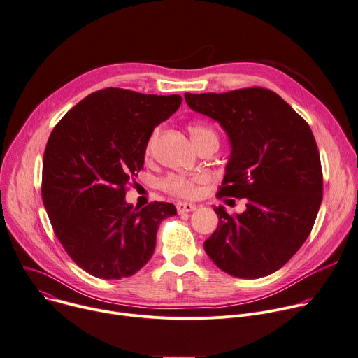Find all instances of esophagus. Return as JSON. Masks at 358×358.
<instances>
[{"label":"esophagus","mask_w":358,"mask_h":358,"mask_svg":"<svg viewBox=\"0 0 358 358\" xmlns=\"http://www.w3.org/2000/svg\"><path fill=\"white\" fill-rule=\"evenodd\" d=\"M177 211L180 213V214H182V213H189V211H194L197 208V206L196 204H191V203H177Z\"/></svg>","instance_id":"1"}]
</instances>
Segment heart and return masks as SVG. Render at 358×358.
<instances>
[{"mask_svg":"<svg viewBox=\"0 0 358 358\" xmlns=\"http://www.w3.org/2000/svg\"><path fill=\"white\" fill-rule=\"evenodd\" d=\"M188 133L191 136V140L197 148H201L203 145L213 144L218 147V134L215 133V129L211 128L207 124L201 122H192L188 125ZM158 129H154L152 134L150 136L147 145H145V152L150 154L158 140ZM206 178L200 174H169L161 180V187L162 189H166L167 192L173 194V196L184 197V199H192L197 196L199 192V185L203 184Z\"/></svg>","mask_w":358,"mask_h":358,"instance_id":"b5f03b06","label":"heart"}]
</instances>
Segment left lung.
I'll return each mask as SVG.
<instances>
[{"label":"left lung","instance_id":"obj_1","mask_svg":"<svg viewBox=\"0 0 358 358\" xmlns=\"http://www.w3.org/2000/svg\"><path fill=\"white\" fill-rule=\"evenodd\" d=\"M184 96L189 108L218 121L231 141L217 197L244 199L247 207L241 214L214 208L218 227L204 241L206 252L218 268L240 278L280 270L310 236L322 200L310 125L263 87Z\"/></svg>","mask_w":358,"mask_h":358}]
</instances>
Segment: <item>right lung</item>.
Returning <instances> with one entry per match:
<instances>
[{"instance_id":"1","label":"right lung","mask_w":358,"mask_h":358,"mask_svg":"<svg viewBox=\"0 0 358 358\" xmlns=\"http://www.w3.org/2000/svg\"><path fill=\"white\" fill-rule=\"evenodd\" d=\"M180 95L108 87L90 94L50 134L41 196L54 233L88 274L120 280L151 258L159 222L177 214L170 203L134 208L125 191L144 166L154 127L181 106Z\"/></svg>"}]
</instances>
